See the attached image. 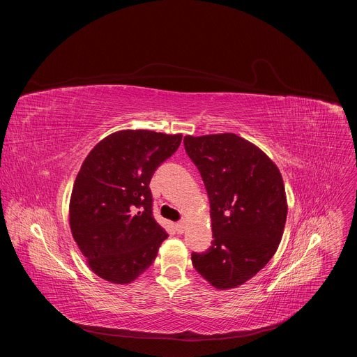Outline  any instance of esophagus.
I'll return each instance as SVG.
<instances>
[{"label":"esophagus","instance_id":"34e87169","mask_svg":"<svg viewBox=\"0 0 357 357\" xmlns=\"http://www.w3.org/2000/svg\"><path fill=\"white\" fill-rule=\"evenodd\" d=\"M185 227H186L185 222H178V223L175 225V229H176V231H178L179 234H182V233L185 231Z\"/></svg>","mask_w":357,"mask_h":357}]
</instances>
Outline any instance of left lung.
I'll return each mask as SVG.
<instances>
[{"label":"left lung","instance_id":"8db88e82","mask_svg":"<svg viewBox=\"0 0 357 357\" xmlns=\"http://www.w3.org/2000/svg\"><path fill=\"white\" fill-rule=\"evenodd\" d=\"M183 144L208 190L213 231L211 248L192 252V264L215 288H236L266 267L282 238L288 205L281 172L231 132L186 135Z\"/></svg>","mask_w":357,"mask_h":357}]
</instances>
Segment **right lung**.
I'll return each instance as SVG.
<instances>
[{
	"instance_id": "add662e5",
	"label": "right lung",
	"mask_w": 357,
	"mask_h": 357,
	"mask_svg": "<svg viewBox=\"0 0 357 357\" xmlns=\"http://www.w3.org/2000/svg\"><path fill=\"white\" fill-rule=\"evenodd\" d=\"M182 135L121 130L101 139L76 176L69 223L94 274L130 284L154 263L167 231L152 216L149 182Z\"/></svg>"
}]
</instances>
